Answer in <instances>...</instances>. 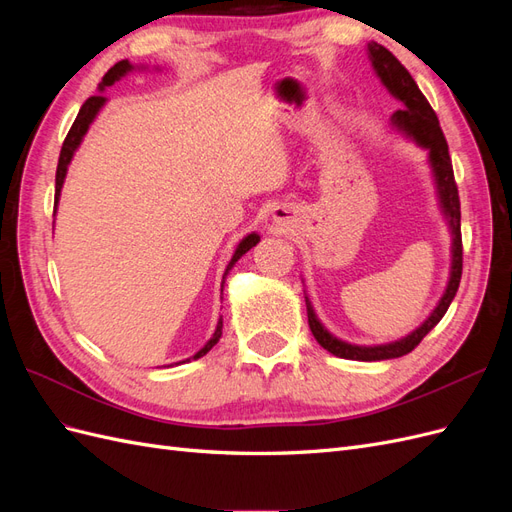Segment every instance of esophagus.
I'll list each match as a JSON object with an SVG mask.
<instances>
[{
    "mask_svg": "<svg viewBox=\"0 0 512 512\" xmlns=\"http://www.w3.org/2000/svg\"><path fill=\"white\" fill-rule=\"evenodd\" d=\"M273 218H275L277 222H286V220L290 218V209H288V207H277V209L273 211Z\"/></svg>",
    "mask_w": 512,
    "mask_h": 512,
    "instance_id": "obj_1",
    "label": "esophagus"
}]
</instances>
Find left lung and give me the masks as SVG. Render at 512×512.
<instances>
[{"instance_id": "obj_1", "label": "left lung", "mask_w": 512, "mask_h": 512, "mask_svg": "<svg viewBox=\"0 0 512 512\" xmlns=\"http://www.w3.org/2000/svg\"><path fill=\"white\" fill-rule=\"evenodd\" d=\"M367 51H369L371 66H374L384 87L389 89L397 100L404 102V108L393 115L395 128H399L406 136H410L412 141H416L418 145L429 151V162L433 166V175H436L440 203L453 232V267H451V280H448L444 297L440 299L438 307L433 309L431 316L408 337L384 346H352L342 342V339L333 337L316 318L312 303L305 299L309 329H312L316 342L324 350L339 356V359H350V361H384V359H397V356L412 352L418 344H421V339L436 327V324L442 320V316L446 314L448 305H451V301L457 294V288L461 282V269H463L459 192H457V183L453 175V162H451V156H448V145H446L444 132L440 128V121L436 117V111H433L431 104L423 96V91L418 89L410 72L401 66V61L389 49H384V46L378 42H369Z\"/></svg>"}]
</instances>
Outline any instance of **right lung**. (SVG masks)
I'll return each instance as SVG.
<instances>
[{
    "label": "right lung",
    "mask_w": 512,
    "mask_h": 512,
    "mask_svg": "<svg viewBox=\"0 0 512 512\" xmlns=\"http://www.w3.org/2000/svg\"><path fill=\"white\" fill-rule=\"evenodd\" d=\"M130 70H134V66L130 64L128 59H121V61H117V64L102 76V83L98 85V89H100V91H104V87H111L115 81H119L121 76H126ZM104 102H106V98H104L102 94L87 98V100H85V104L81 106L79 115H76V119H74V123H72V128H70V132H68V136H66L64 145H61L59 162H57V175H55V207H57V200H59L61 185H64V179H66V173H68V164H70V160H72V156H74V151H76V147L81 145L85 132L89 130L91 121L96 119V115H98L100 108L104 106ZM258 241H260V237L256 235V232H252V235H247V237L237 245L235 256L230 258L226 271H230V269H232V265H235V262H237L245 252H250L252 247H254ZM220 337H222V318H220V322H218V327H215L213 337H211L209 342L205 344V348H203V350H198V352L192 356V359H200V356H205V354H207L215 344L220 342ZM192 359H185V361H192ZM185 361H183V363H185Z\"/></svg>",
    "instance_id": "1"
}]
</instances>
